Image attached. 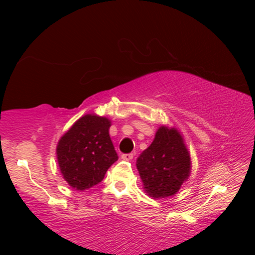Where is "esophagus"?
I'll return each mask as SVG.
<instances>
[{
  "mask_svg": "<svg viewBox=\"0 0 255 255\" xmlns=\"http://www.w3.org/2000/svg\"><path fill=\"white\" fill-rule=\"evenodd\" d=\"M121 158L124 160H131L133 159V153H125V154H122Z\"/></svg>",
  "mask_w": 255,
  "mask_h": 255,
  "instance_id": "34e87169",
  "label": "esophagus"
}]
</instances>
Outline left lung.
<instances>
[{
  "instance_id": "left-lung-1",
  "label": "left lung",
  "mask_w": 255,
  "mask_h": 255,
  "mask_svg": "<svg viewBox=\"0 0 255 255\" xmlns=\"http://www.w3.org/2000/svg\"><path fill=\"white\" fill-rule=\"evenodd\" d=\"M136 168L144 191L154 199L175 195L191 175V154L182 134L160 126L153 141L140 154Z\"/></svg>"
}]
</instances>
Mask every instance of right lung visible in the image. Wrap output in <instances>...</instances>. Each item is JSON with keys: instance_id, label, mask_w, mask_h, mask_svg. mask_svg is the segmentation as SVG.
Listing matches in <instances>:
<instances>
[{"instance_id": "right-lung-1", "label": "right lung", "mask_w": 255, "mask_h": 255, "mask_svg": "<svg viewBox=\"0 0 255 255\" xmlns=\"http://www.w3.org/2000/svg\"><path fill=\"white\" fill-rule=\"evenodd\" d=\"M110 126L108 118L87 114L58 140L57 163L72 188L81 192L98 184L119 159L109 135Z\"/></svg>"}]
</instances>
